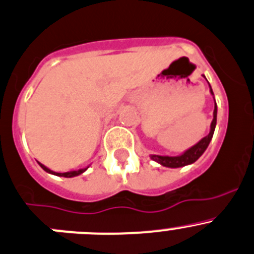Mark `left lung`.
<instances>
[{"label":"left lung","instance_id":"left-lung-1","mask_svg":"<svg viewBox=\"0 0 254 254\" xmlns=\"http://www.w3.org/2000/svg\"><path fill=\"white\" fill-rule=\"evenodd\" d=\"M203 77H205V75H203ZM210 93L213 95L211 85H210ZM213 99H215V97H213ZM216 123H217V104H216V100H215L213 119H212V123H211L210 132H208V135H206V136L202 137L197 144H195L193 146L187 149L186 151L182 152V154L177 155V156H169V155H150V157H151V160L156 161L157 164L162 165V166L165 167H171V169H176V167H182V166H186V165L193 164V162H195L196 160H198V157L206 151L207 146L210 145V141L212 140V136H213V132H215Z\"/></svg>","mask_w":254,"mask_h":254}]
</instances>
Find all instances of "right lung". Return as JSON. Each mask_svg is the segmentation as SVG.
Segmentation results:
<instances>
[{
  "instance_id": "1",
  "label": "right lung",
  "mask_w": 254,
  "mask_h": 254,
  "mask_svg": "<svg viewBox=\"0 0 254 254\" xmlns=\"http://www.w3.org/2000/svg\"><path fill=\"white\" fill-rule=\"evenodd\" d=\"M39 166L42 167V169L44 170L46 172H48V174H52V175H56V176H61V177H74V176H79L80 174H83L84 171H87L88 167L90 166H87V167H83V169H79V170H73V171H68V172H56V171H52L51 169H48L47 166H44L43 164H41V162H38Z\"/></svg>"
}]
</instances>
